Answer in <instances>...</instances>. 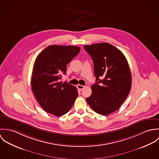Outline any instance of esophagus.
I'll use <instances>...</instances> for the list:
<instances>
[{"mask_svg":"<svg viewBox=\"0 0 159 159\" xmlns=\"http://www.w3.org/2000/svg\"><path fill=\"white\" fill-rule=\"evenodd\" d=\"M77 87H78V88L80 91L83 90V89L85 88V86H82V85H80V84H78Z\"/></svg>","mask_w":159,"mask_h":159,"instance_id":"esophagus-1","label":"esophagus"}]
</instances>
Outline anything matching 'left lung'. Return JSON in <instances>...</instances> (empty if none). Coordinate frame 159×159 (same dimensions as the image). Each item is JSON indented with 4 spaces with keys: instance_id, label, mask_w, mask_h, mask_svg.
<instances>
[{
    "instance_id": "left-lung-1",
    "label": "left lung",
    "mask_w": 159,
    "mask_h": 159,
    "mask_svg": "<svg viewBox=\"0 0 159 159\" xmlns=\"http://www.w3.org/2000/svg\"><path fill=\"white\" fill-rule=\"evenodd\" d=\"M93 62L96 83L86 98L91 108L106 116L117 110L130 93L132 75L123 53L108 43L84 45Z\"/></svg>"
}]
</instances>
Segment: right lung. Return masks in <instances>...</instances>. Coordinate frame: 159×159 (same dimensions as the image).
Masks as SVG:
<instances>
[{
	"mask_svg": "<svg viewBox=\"0 0 159 159\" xmlns=\"http://www.w3.org/2000/svg\"><path fill=\"white\" fill-rule=\"evenodd\" d=\"M80 51L75 46L50 45L37 57L31 85L42 108L49 113L61 116L68 113L78 95L77 89L66 82H59L66 74L67 65Z\"/></svg>",
	"mask_w": 159,
	"mask_h": 159,
	"instance_id": "1",
	"label": "right lung"
}]
</instances>
